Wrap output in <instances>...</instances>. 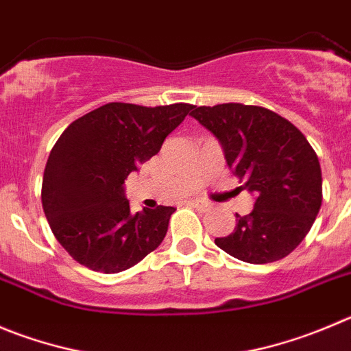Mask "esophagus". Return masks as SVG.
<instances>
[{
  "instance_id": "esophagus-1",
  "label": "esophagus",
  "mask_w": 351,
  "mask_h": 351,
  "mask_svg": "<svg viewBox=\"0 0 351 351\" xmlns=\"http://www.w3.org/2000/svg\"><path fill=\"white\" fill-rule=\"evenodd\" d=\"M189 204L194 206V208L201 209V211H208L211 206H209V202H204V201H197V199H194V201H189Z\"/></svg>"
}]
</instances>
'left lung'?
Segmentation results:
<instances>
[{
    "mask_svg": "<svg viewBox=\"0 0 351 351\" xmlns=\"http://www.w3.org/2000/svg\"><path fill=\"white\" fill-rule=\"evenodd\" d=\"M218 138L228 168L254 194V209L215 244L237 260H282L312 228L322 204V171L315 150L282 116L258 106L220 104L191 112Z\"/></svg>",
    "mask_w": 351,
    "mask_h": 351,
    "instance_id": "left-lung-1",
    "label": "left lung"
}]
</instances>
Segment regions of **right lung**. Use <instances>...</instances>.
Here are the masks:
<instances>
[{"label":"right lung","instance_id":"right-lung-1","mask_svg":"<svg viewBox=\"0 0 351 351\" xmlns=\"http://www.w3.org/2000/svg\"><path fill=\"white\" fill-rule=\"evenodd\" d=\"M192 109L191 104L112 101L62 133L43 175L41 202L51 232L77 263L117 274L162 242L175 208L157 206L133 215L123 185Z\"/></svg>","mask_w":351,"mask_h":351}]
</instances>
